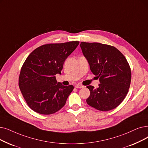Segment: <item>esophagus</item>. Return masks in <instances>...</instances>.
Returning a JSON list of instances; mask_svg holds the SVG:
<instances>
[{"mask_svg":"<svg viewBox=\"0 0 148 148\" xmlns=\"http://www.w3.org/2000/svg\"><path fill=\"white\" fill-rule=\"evenodd\" d=\"M83 87H84V86L81 85H75V88H83Z\"/></svg>","mask_w":148,"mask_h":148,"instance_id":"1","label":"esophagus"}]
</instances>
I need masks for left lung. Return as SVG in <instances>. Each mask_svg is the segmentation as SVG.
Wrapping results in <instances>:
<instances>
[{"label":"left lung","instance_id":"left-lung-1","mask_svg":"<svg viewBox=\"0 0 148 148\" xmlns=\"http://www.w3.org/2000/svg\"><path fill=\"white\" fill-rule=\"evenodd\" d=\"M80 46L91 72L100 82L97 89L86 86L90 91L88 105L101 111L113 110L124 100L130 86L131 71L125 57L108 45L81 42Z\"/></svg>","mask_w":148,"mask_h":148}]
</instances>
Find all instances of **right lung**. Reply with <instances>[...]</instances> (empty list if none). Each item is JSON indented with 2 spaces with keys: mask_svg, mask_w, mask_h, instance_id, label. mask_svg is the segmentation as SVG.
I'll use <instances>...</instances> for the list:
<instances>
[{
  "mask_svg": "<svg viewBox=\"0 0 148 148\" xmlns=\"http://www.w3.org/2000/svg\"><path fill=\"white\" fill-rule=\"evenodd\" d=\"M79 42L44 45L34 49L22 67L18 85L29 107L44 115L54 114L65 105L74 86L57 82L63 63Z\"/></svg>",
  "mask_w": 148,
  "mask_h": 148,
  "instance_id": "1",
  "label": "right lung"
}]
</instances>
